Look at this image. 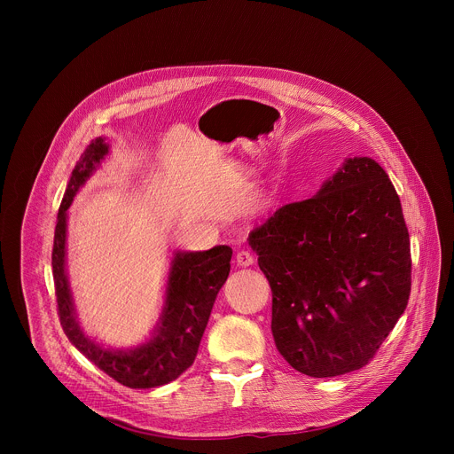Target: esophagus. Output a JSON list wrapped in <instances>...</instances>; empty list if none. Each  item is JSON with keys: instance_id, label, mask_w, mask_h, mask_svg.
<instances>
[{"instance_id": "34e87169", "label": "esophagus", "mask_w": 454, "mask_h": 454, "mask_svg": "<svg viewBox=\"0 0 454 454\" xmlns=\"http://www.w3.org/2000/svg\"><path fill=\"white\" fill-rule=\"evenodd\" d=\"M235 261H237V266H240V268H247V266H251V264L254 262V256H253V253H249V251L242 249V251H239V253H237Z\"/></svg>"}]
</instances>
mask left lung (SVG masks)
<instances>
[{
    "label": "left lung",
    "instance_id": "obj_1",
    "mask_svg": "<svg viewBox=\"0 0 454 454\" xmlns=\"http://www.w3.org/2000/svg\"><path fill=\"white\" fill-rule=\"evenodd\" d=\"M247 242L271 286L275 345L305 375L363 368L408 305L401 200L368 156L347 158L316 196L278 208Z\"/></svg>",
    "mask_w": 454,
    "mask_h": 454
}]
</instances>
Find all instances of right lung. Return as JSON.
Masks as SVG:
<instances>
[{
    "instance_id": "obj_1",
    "label": "right lung",
    "mask_w": 454,
    "mask_h": 454,
    "mask_svg": "<svg viewBox=\"0 0 454 454\" xmlns=\"http://www.w3.org/2000/svg\"><path fill=\"white\" fill-rule=\"evenodd\" d=\"M107 154L109 142L104 137L88 145L72 172L57 214L51 270L59 317L70 343L95 366L123 386L145 390L177 379L196 359L214 301L230 275L231 247L172 251L160 317L151 336L140 345L107 348L91 340L79 323L67 271L68 208Z\"/></svg>"
}]
</instances>
